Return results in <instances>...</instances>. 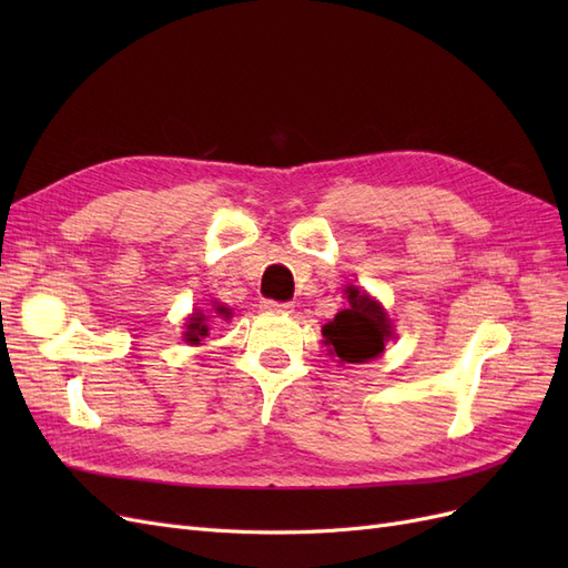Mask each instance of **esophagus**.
<instances>
[{"instance_id":"34e87169","label":"esophagus","mask_w":568,"mask_h":568,"mask_svg":"<svg viewBox=\"0 0 568 568\" xmlns=\"http://www.w3.org/2000/svg\"><path fill=\"white\" fill-rule=\"evenodd\" d=\"M263 307L270 313H291V311H294V303H288V301H263Z\"/></svg>"}]
</instances>
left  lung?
Returning a JSON list of instances; mask_svg holds the SVG:
<instances>
[{"label": "left lung", "instance_id": "obj_1", "mask_svg": "<svg viewBox=\"0 0 568 568\" xmlns=\"http://www.w3.org/2000/svg\"><path fill=\"white\" fill-rule=\"evenodd\" d=\"M348 311H341L332 322L322 326L326 346L341 363H367L384 353V341L390 336V324L384 307L365 296L363 291L348 288Z\"/></svg>", "mask_w": 568, "mask_h": 568}]
</instances>
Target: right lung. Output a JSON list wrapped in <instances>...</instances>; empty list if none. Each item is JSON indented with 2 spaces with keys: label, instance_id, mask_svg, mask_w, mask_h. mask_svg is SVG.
I'll list each match as a JSON object with an SVG mask.
<instances>
[{
  "label": "right lung",
  "instance_id": "obj_1",
  "mask_svg": "<svg viewBox=\"0 0 568 568\" xmlns=\"http://www.w3.org/2000/svg\"><path fill=\"white\" fill-rule=\"evenodd\" d=\"M217 313L225 315V317L230 315L227 307H220V305H217ZM203 336H209V326H205V315H194L192 320H189L184 338H186L189 343H194V346H196V343H199Z\"/></svg>",
  "mask_w": 568,
  "mask_h": 568
}]
</instances>
